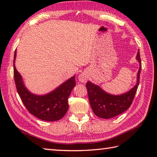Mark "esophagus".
Returning <instances> with one entry per match:
<instances>
[{
    "label": "esophagus",
    "mask_w": 157,
    "mask_h": 157,
    "mask_svg": "<svg viewBox=\"0 0 157 157\" xmlns=\"http://www.w3.org/2000/svg\"><path fill=\"white\" fill-rule=\"evenodd\" d=\"M79 81L80 82H82V83H86L87 79H88V75H87L86 73L83 72L78 77Z\"/></svg>",
    "instance_id": "obj_1"
}]
</instances>
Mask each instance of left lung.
Segmentation results:
<instances>
[{"label":"left lung","mask_w":157,"mask_h":157,"mask_svg":"<svg viewBox=\"0 0 157 157\" xmlns=\"http://www.w3.org/2000/svg\"><path fill=\"white\" fill-rule=\"evenodd\" d=\"M136 60L139 63V68L136 75V83L132 88L120 95H113L104 91L100 86L88 81L86 89L88 91L89 103L94 113L101 118H113L128 109L134 100L140 81L141 71L139 50H138Z\"/></svg>","instance_id":"1"}]
</instances>
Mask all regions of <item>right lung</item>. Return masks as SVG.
Returning a JSON list of instances; mask_svg holds the SVG:
<instances>
[{
  "label": "right lung",
  "instance_id": "right-lung-1",
  "mask_svg": "<svg viewBox=\"0 0 157 157\" xmlns=\"http://www.w3.org/2000/svg\"><path fill=\"white\" fill-rule=\"evenodd\" d=\"M17 50L14 56V78L17 92L29 112L46 121H56L62 118L68 109V98L76 85L75 75L71 77L51 92L37 95L29 91L23 79L15 66Z\"/></svg>",
  "mask_w": 157,
  "mask_h": 157
}]
</instances>
